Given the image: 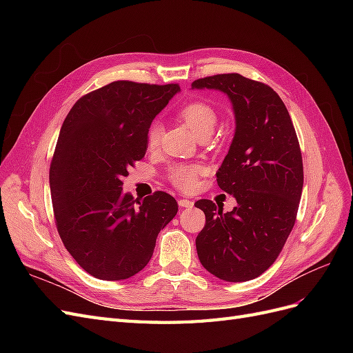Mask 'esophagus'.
Here are the masks:
<instances>
[{
  "mask_svg": "<svg viewBox=\"0 0 353 353\" xmlns=\"http://www.w3.org/2000/svg\"><path fill=\"white\" fill-rule=\"evenodd\" d=\"M178 205H179L181 208H193L194 203L191 201V200H187V199H179V200H178Z\"/></svg>",
  "mask_w": 353,
  "mask_h": 353,
  "instance_id": "obj_1",
  "label": "esophagus"
}]
</instances>
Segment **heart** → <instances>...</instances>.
<instances>
[{
  "label": "heart",
  "instance_id": "1",
  "mask_svg": "<svg viewBox=\"0 0 353 353\" xmlns=\"http://www.w3.org/2000/svg\"><path fill=\"white\" fill-rule=\"evenodd\" d=\"M179 119L185 123L188 130L194 135L201 131H213L216 123V113L210 104L205 101H191L185 104L178 113ZM160 140V125L154 122L147 134V141L150 147H156ZM201 174L200 165H178L170 170V181L179 190H193L197 178Z\"/></svg>",
  "mask_w": 353,
  "mask_h": 353
}]
</instances>
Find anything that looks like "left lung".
<instances>
[{
	"instance_id": "1",
	"label": "left lung",
	"mask_w": 353,
	"mask_h": 353,
	"mask_svg": "<svg viewBox=\"0 0 353 353\" xmlns=\"http://www.w3.org/2000/svg\"><path fill=\"white\" fill-rule=\"evenodd\" d=\"M191 88L223 92L236 117L216 181L237 206L223 212L212 200L194 203L206 215L196 239L199 259L221 280L249 281L275 262L293 230L303 188L301 147L290 114L268 85L223 73L197 79Z\"/></svg>"
}]
</instances>
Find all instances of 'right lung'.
Listing matches in <instances>:
<instances>
[{
  "label": "right lung",
  "instance_id": "add662e5",
  "mask_svg": "<svg viewBox=\"0 0 353 353\" xmlns=\"http://www.w3.org/2000/svg\"><path fill=\"white\" fill-rule=\"evenodd\" d=\"M176 92V83L116 81L83 95L61 125L50 166L52 210L65 248L95 279L140 272L176 215V200L163 191L143 200L122 191L153 119Z\"/></svg>",
  "mask_w": 353,
  "mask_h": 353
}]
</instances>
